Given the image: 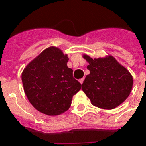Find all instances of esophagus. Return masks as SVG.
<instances>
[{
  "instance_id": "1",
  "label": "esophagus",
  "mask_w": 146,
  "mask_h": 146,
  "mask_svg": "<svg viewBox=\"0 0 146 146\" xmlns=\"http://www.w3.org/2000/svg\"><path fill=\"white\" fill-rule=\"evenodd\" d=\"M79 81H80V82L81 83V84H82V82H83V81H84V78H82V79H80Z\"/></svg>"
}]
</instances>
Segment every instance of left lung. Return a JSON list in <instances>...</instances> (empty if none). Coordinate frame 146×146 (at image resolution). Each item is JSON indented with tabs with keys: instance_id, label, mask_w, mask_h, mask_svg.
<instances>
[{
	"instance_id": "left-lung-1",
	"label": "left lung",
	"mask_w": 146,
	"mask_h": 146,
	"mask_svg": "<svg viewBox=\"0 0 146 146\" xmlns=\"http://www.w3.org/2000/svg\"><path fill=\"white\" fill-rule=\"evenodd\" d=\"M83 58L89 62L90 71L82 83V89L94 106L113 109L127 99L133 88V79L129 71L112 56L92 59L88 55Z\"/></svg>"
}]
</instances>
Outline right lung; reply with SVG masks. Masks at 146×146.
Here are the masks:
<instances>
[{
	"instance_id": "add662e5",
	"label": "right lung",
	"mask_w": 146,
	"mask_h": 146,
	"mask_svg": "<svg viewBox=\"0 0 146 146\" xmlns=\"http://www.w3.org/2000/svg\"><path fill=\"white\" fill-rule=\"evenodd\" d=\"M69 58L56 47L44 50L26 66L22 82L26 97L42 113L56 116L70 107L82 85L73 76L66 64Z\"/></svg>"
}]
</instances>
